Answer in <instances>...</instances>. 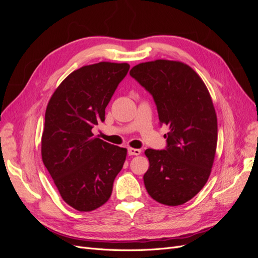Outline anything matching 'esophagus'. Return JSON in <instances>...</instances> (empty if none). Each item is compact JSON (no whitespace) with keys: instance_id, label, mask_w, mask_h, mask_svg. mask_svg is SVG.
I'll return each instance as SVG.
<instances>
[{"instance_id":"obj_1","label":"esophagus","mask_w":258,"mask_h":258,"mask_svg":"<svg viewBox=\"0 0 258 258\" xmlns=\"http://www.w3.org/2000/svg\"><path fill=\"white\" fill-rule=\"evenodd\" d=\"M128 154L130 156H138L141 154V150H139V148H128Z\"/></svg>"}]
</instances>
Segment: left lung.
Wrapping results in <instances>:
<instances>
[{"mask_svg": "<svg viewBox=\"0 0 258 258\" xmlns=\"http://www.w3.org/2000/svg\"><path fill=\"white\" fill-rule=\"evenodd\" d=\"M130 75L152 95L160 126L169 127L166 147L145 151V188L159 204L183 205L206 185L214 161L217 118L210 93L199 75L178 61L144 62Z\"/></svg>", "mask_w": 258, "mask_h": 258, "instance_id": "1", "label": "left lung"}]
</instances>
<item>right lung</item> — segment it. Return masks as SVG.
<instances>
[{
  "mask_svg": "<svg viewBox=\"0 0 258 258\" xmlns=\"http://www.w3.org/2000/svg\"><path fill=\"white\" fill-rule=\"evenodd\" d=\"M130 69L99 62L72 72L50 98L45 113L42 159L69 206L89 212L111 197L127 150L93 137L105 107Z\"/></svg>",
  "mask_w": 258,
  "mask_h": 258,
  "instance_id": "1",
  "label": "right lung"
}]
</instances>
